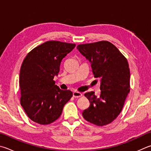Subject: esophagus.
Instances as JSON below:
<instances>
[{"label": "esophagus", "instance_id": "1", "mask_svg": "<svg viewBox=\"0 0 151 151\" xmlns=\"http://www.w3.org/2000/svg\"><path fill=\"white\" fill-rule=\"evenodd\" d=\"M73 97L75 98H80V97L82 96H83V94H82V93H81V92H76L75 91V92H73Z\"/></svg>", "mask_w": 151, "mask_h": 151}]
</instances>
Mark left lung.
Masks as SVG:
<instances>
[{"label": "left lung", "instance_id": "left-lung-1", "mask_svg": "<svg viewBox=\"0 0 151 151\" xmlns=\"http://www.w3.org/2000/svg\"><path fill=\"white\" fill-rule=\"evenodd\" d=\"M76 49L91 64L94 77L100 79V94L84 96L89 108L83 112L86 121L103 126L119 116L130 91V70L127 60L116 46L107 41L78 45Z\"/></svg>", "mask_w": 151, "mask_h": 151}]
</instances>
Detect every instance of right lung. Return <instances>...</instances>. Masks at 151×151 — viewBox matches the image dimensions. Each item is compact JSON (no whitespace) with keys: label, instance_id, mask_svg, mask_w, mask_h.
<instances>
[{"label":"right lung","instance_id":"1","mask_svg":"<svg viewBox=\"0 0 151 151\" xmlns=\"http://www.w3.org/2000/svg\"><path fill=\"white\" fill-rule=\"evenodd\" d=\"M75 44L49 41L27 55L21 66L19 85L20 103L33 122L47 125L57 120L73 92L55 85L62 59Z\"/></svg>","mask_w":151,"mask_h":151}]
</instances>
